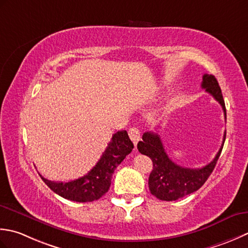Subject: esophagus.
Returning <instances> with one entry per match:
<instances>
[{"instance_id": "esophagus-1", "label": "esophagus", "mask_w": 248, "mask_h": 248, "mask_svg": "<svg viewBox=\"0 0 248 248\" xmlns=\"http://www.w3.org/2000/svg\"><path fill=\"white\" fill-rule=\"evenodd\" d=\"M128 135H129V138L133 141L134 144L136 145L137 144L138 141L140 140V130L137 127H130L128 130Z\"/></svg>"}]
</instances>
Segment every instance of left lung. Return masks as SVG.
I'll list each match as a JSON object with an SVG mask.
<instances>
[{
  "mask_svg": "<svg viewBox=\"0 0 248 248\" xmlns=\"http://www.w3.org/2000/svg\"><path fill=\"white\" fill-rule=\"evenodd\" d=\"M201 88L205 89L206 92L210 93L220 104L226 119V107L223 94L214 76L204 74ZM225 139L226 133L221 148L210 164L202 168L190 169L173 163L167 155L159 136L152 131H146L142 136V141L138 142L137 148L141 154L149 156L153 161V170L149 176V188L151 194L159 200L174 201L198 190L214 170L221 150H223Z\"/></svg>",
  "mask_w": 248,
  "mask_h": 248,
  "instance_id": "obj_1",
  "label": "left lung"
}]
</instances>
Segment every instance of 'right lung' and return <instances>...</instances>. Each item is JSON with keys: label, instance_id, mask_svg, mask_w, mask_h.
<instances>
[{"label": "right lung", "instance_id": "right-lung-1", "mask_svg": "<svg viewBox=\"0 0 248 248\" xmlns=\"http://www.w3.org/2000/svg\"><path fill=\"white\" fill-rule=\"evenodd\" d=\"M133 149L134 144L127 131L120 130L112 136L98 163L81 178L69 182H53L39 175L50 189L63 198L76 202H91L107 193L115 168Z\"/></svg>", "mask_w": 248, "mask_h": 248}]
</instances>
